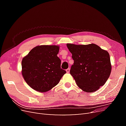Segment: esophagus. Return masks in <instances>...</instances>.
I'll use <instances>...</instances> for the list:
<instances>
[{
  "label": "esophagus",
  "mask_w": 126,
  "mask_h": 126,
  "mask_svg": "<svg viewBox=\"0 0 126 126\" xmlns=\"http://www.w3.org/2000/svg\"><path fill=\"white\" fill-rule=\"evenodd\" d=\"M66 71H67V73H69V71H70V68H68V69H67Z\"/></svg>",
  "instance_id": "esophagus-1"
}]
</instances>
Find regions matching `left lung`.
<instances>
[{"instance_id":"8db88e82","label":"left lung","mask_w":126,"mask_h":126,"mask_svg":"<svg viewBox=\"0 0 126 126\" xmlns=\"http://www.w3.org/2000/svg\"><path fill=\"white\" fill-rule=\"evenodd\" d=\"M67 46L74 60L70 73L80 88L93 93L104 86L111 70L108 51L94 44H67Z\"/></svg>"}]
</instances>
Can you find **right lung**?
<instances>
[{"label":"right lung","mask_w":126,"mask_h":126,"mask_svg":"<svg viewBox=\"0 0 126 126\" xmlns=\"http://www.w3.org/2000/svg\"><path fill=\"white\" fill-rule=\"evenodd\" d=\"M59 50L58 46H38L22 59V75L34 90L41 93L50 90L66 73L60 67Z\"/></svg>","instance_id":"right-lung-1"}]
</instances>
